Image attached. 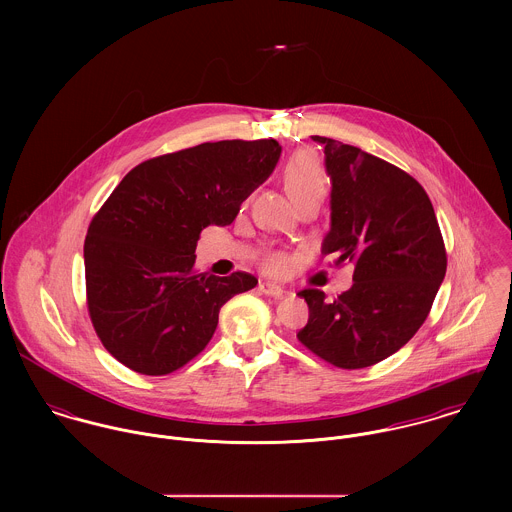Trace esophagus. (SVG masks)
<instances>
[{"mask_svg":"<svg viewBox=\"0 0 512 512\" xmlns=\"http://www.w3.org/2000/svg\"><path fill=\"white\" fill-rule=\"evenodd\" d=\"M258 290L264 293V295H270V297H280V295L286 293V290H284L282 286H276V284H270V282H262V284L258 286Z\"/></svg>","mask_w":512,"mask_h":512,"instance_id":"obj_1","label":"esophagus"}]
</instances>
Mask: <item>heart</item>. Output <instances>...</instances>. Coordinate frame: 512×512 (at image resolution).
Wrapping results in <instances>:
<instances>
[{"label": "heart", "mask_w": 512, "mask_h": 512, "mask_svg": "<svg viewBox=\"0 0 512 512\" xmlns=\"http://www.w3.org/2000/svg\"><path fill=\"white\" fill-rule=\"evenodd\" d=\"M327 177L313 151H297L286 165V187L297 207L317 201L321 203L327 195ZM268 274H286L290 270V258L282 252H270L262 262Z\"/></svg>", "instance_id": "heart-1"}]
</instances>
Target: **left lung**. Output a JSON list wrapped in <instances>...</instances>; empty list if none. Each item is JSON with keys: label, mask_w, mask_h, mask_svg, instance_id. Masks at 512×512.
<instances>
[{"label": "left lung", "mask_w": 512, "mask_h": 512, "mask_svg": "<svg viewBox=\"0 0 512 512\" xmlns=\"http://www.w3.org/2000/svg\"><path fill=\"white\" fill-rule=\"evenodd\" d=\"M331 177V228L323 254L353 262V288L327 299L307 288L309 319L297 333L313 355L365 368L402 349L426 321L447 254L432 201L400 167L359 147L313 136Z\"/></svg>", "instance_id": "left-lung-1"}]
</instances>
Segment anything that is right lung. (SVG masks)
I'll use <instances>...</instances> for the list:
<instances>
[{
	"label": "right lung",
	"mask_w": 512,
	"mask_h": 512,
	"mask_svg": "<svg viewBox=\"0 0 512 512\" xmlns=\"http://www.w3.org/2000/svg\"><path fill=\"white\" fill-rule=\"evenodd\" d=\"M276 140H222L136 165L112 191L84 240L86 305L104 349L122 365L163 376L195 359L220 307L258 280L199 274L203 228L226 226L274 171Z\"/></svg>",
	"instance_id": "obj_1"
}]
</instances>
